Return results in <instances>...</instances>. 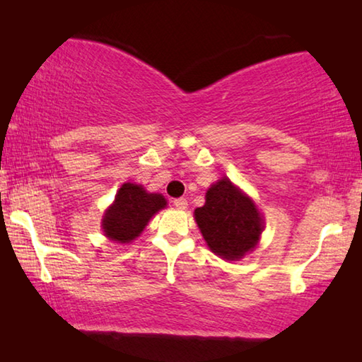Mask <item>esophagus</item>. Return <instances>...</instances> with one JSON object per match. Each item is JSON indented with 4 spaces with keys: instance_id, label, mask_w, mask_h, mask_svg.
<instances>
[{
    "instance_id": "34e87169",
    "label": "esophagus",
    "mask_w": 362,
    "mask_h": 362,
    "mask_svg": "<svg viewBox=\"0 0 362 362\" xmlns=\"http://www.w3.org/2000/svg\"><path fill=\"white\" fill-rule=\"evenodd\" d=\"M174 206L177 207V209H187L188 201L185 198H175L174 199Z\"/></svg>"
}]
</instances>
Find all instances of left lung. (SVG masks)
<instances>
[{
	"mask_svg": "<svg viewBox=\"0 0 362 362\" xmlns=\"http://www.w3.org/2000/svg\"><path fill=\"white\" fill-rule=\"evenodd\" d=\"M194 218L207 246L226 260L252 250L263 230L255 204L228 179L207 189L206 204L194 211Z\"/></svg>",
	"mask_w": 362,
	"mask_h": 362,
	"instance_id": "1",
	"label": "left lung"
}]
</instances>
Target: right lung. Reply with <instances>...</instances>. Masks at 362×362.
<instances>
[{
  "label": "right lung",
  "instance_id": "add662e5",
  "mask_svg": "<svg viewBox=\"0 0 362 362\" xmlns=\"http://www.w3.org/2000/svg\"><path fill=\"white\" fill-rule=\"evenodd\" d=\"M166 206L164 196L146 193L136 183H124L115 198V204L103 217V231L113 241L129 243L144 231L155 214Z\"/></svg>",
  "mask_w": 362,
  "mask_h": 362
}]
</instances>
